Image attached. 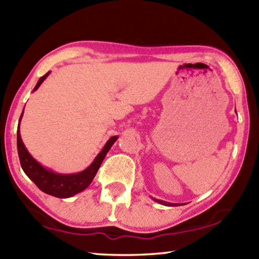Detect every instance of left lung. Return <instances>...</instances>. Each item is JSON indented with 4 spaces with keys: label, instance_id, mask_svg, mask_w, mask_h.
<instances>
[{
    "label": "left lung",
    "instance_id": "8db88e82",
    "mask_svg": "<svg viewBox=\"0 0 259 259\" xmlns=\"http://www.w3.org/2000/svg\"><path fill=\"white\" fill-rule=\"evenodd\" d=\"M153 200H154L155 202H158V203L163 204V205H167V206H177V203H169V202H166V201H163V200H157V199H154V197H153Z\"/></svg>",
    "mask_w": 259,
    "mask_h": 259
}]
</instances>
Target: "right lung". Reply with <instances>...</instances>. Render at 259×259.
<instances>
[{
    "label": "right lung",
    "mask_w": 259,
    "mask_h": 259,
    "mask_svg": "<svg viewBox=\"0 0 259 259\" xmlns=\"http://www.w3.org/2000/svg\"><path fill=\"white\" fill-rule=\"evenodd\" d=\"M50 72L45 74L42 77H40L37 85L34 86L33 91L38 90V88L44 80L47 78ZM23 111L21 116L19 119V125H18V154L20 164H21L22 169L27 176L31 180L33 183L37 185L40 190L45 193L49 195H53L56 197H60V199H66V197H70L75 194L79 193V192L84 191L88 187L94 179V176L98 173L101 164L104 159V157L108 154L111 147L115 143L118 137L113 136L108 140L105 144L103 149L100 151L99 155L95 157L93 163L91 164L88 168L83 171L76 174H58L55 173L52 169H47L39 164L33 157L29 154V151L25 148L24 144L22 143L21 135H20V121L22 119Z\"/></svg>",
    "instance_id": "add662e5"
}]
</instances>
